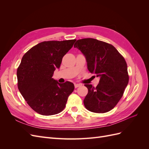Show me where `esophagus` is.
<instances>
[{"label":"esophagus","mask_w":149,"mask_h":149,"mask_svg":"<svg viewBox=\"0 0 149 149\" xmlns=\"http://www.w3.org/2000/svg\"><path fill=\"white\" fill-rule=\"evenodd\" d=\"M81 86V84H77V83H74V87H75V88H78V87Z\"/></svg>","instance_id":"34e87169"}]
</instances>
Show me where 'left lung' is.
<instances>
[{"mask_svg": "<svg viewBox=\"0 0 149 149\" xmlns=\"http://www.w3.org/2000/svg\"><path fill=\"white\" fill-rule=\"evenodd\" d=\"M74 47L84 55L89 72L100 78L96 88L84 84L88 89L83 101L85 107L96 113L111 111L123 97L129 83L124 57L112 45L94 38L78 40Z\"/></svg>", "mask_w": 149, "mask_h": 149, "instance_id": "left-lung-1", "label": "left lung"}]
</instances>
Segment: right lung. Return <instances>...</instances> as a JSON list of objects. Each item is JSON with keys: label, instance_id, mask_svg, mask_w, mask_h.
Returning a JSON list of instances; mask_svg holds the SVG:
<instances>
[{"label": "right lung", "instance_id": "1", "mask_svg": "<svg viewBox=\"0 0 149 149\" xmlns=\"http://www.w3.org/2000/svg\"><path fill=\"white\" fill-rule=\"evenodd\" d=\"M76 40L43 42L30 48L22 57L17 71L18 88L37 113L43 116L60 113L74 91L73 83H59L52 76Z\"/></svg>", "mask_w": 149, "mask_h": 149}]
</instances>
